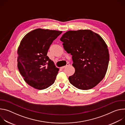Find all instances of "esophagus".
Here are the masks:
<instances>
[{
	"label": "esophagus",
	"mask_w": 125,
	"mask_h": 125,
	"mask_svg": "<svg viewBox=\"0 0 125 125\" xmlns=\"http://www.w3.org/2000/svg\"><path fill=\"white\" fill-rule=\"evenodd\" d=\"M69 65H70V63H67V65H66V66H62V67H61V69H64V68H65L67 67V66H69Z\"/></svg>",
	"instance_id": "34e87169"
}]
</instances>
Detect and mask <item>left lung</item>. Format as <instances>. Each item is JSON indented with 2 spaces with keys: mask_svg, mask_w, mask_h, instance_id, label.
Instances as JSON below:
<instances>
[{
  "mask_svg": "<svg viewBox=\"0 0 125 125\" xmlns=\"http://www.w3.org/2000/svg\"><path fill=\"white\" fill-rule=\"evenodd\" d=\"M60 40L72 55L75 72L69 77L70 83L82 90L95 87L104 78L109 64V51L103 39L90 30H79L66 31Z\"/></svg>",
  "mask_w": 125,
  "mask_h": 125,
  "instance_id": "1",
  "label": "left lung"
}]
</instances>
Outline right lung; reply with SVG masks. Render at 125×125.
<instances>
[{"label":"right lung","mask_w":125,"mask_h":125,"mask_svg":"<svg viewBox=\"0 0 125 125\" xmlns=\"http://www.w3.org/2000/svg\"><path fill=\"white\" fill-rule=\"evenodd\" d=\"M62 31L37 29L27 33L17 49V66L24 81L37 90L54 83L59 69L47 56L53 41Z\"/></svg>","instance_id":"right-lung-1"}]
</instances>
